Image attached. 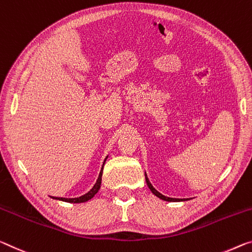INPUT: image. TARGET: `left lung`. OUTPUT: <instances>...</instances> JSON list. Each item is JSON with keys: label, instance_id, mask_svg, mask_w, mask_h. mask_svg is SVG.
<instances>
[{"label": "left lung", "instance_id": "1", "mask_svg": "<svg viewBox=\"0 0 252 252\" xmlns=\"http://www.w3.org/2000/svg\"><path fill=\"white\" fill-rule=\"evenodd\" d=\"M145 176H146V182H147L148 187H149L150 190L153 191V194H155L156 196L159 197L160 199H163V201H167V202H181V201H186V199H187V198H173V197L165 196V195L159 193V191L156 189L153 185H151V183L149 182V179H148V177H147V174H145Z\"/></svg>", "mask_w": 252, "mask_h": 252}]
</instances>
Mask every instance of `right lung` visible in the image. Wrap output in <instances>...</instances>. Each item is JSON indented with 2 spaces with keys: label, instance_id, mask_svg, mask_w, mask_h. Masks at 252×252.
<instances>
[{
  "label": "right lung",
  "instance_id": "add662e5",
  "mask_svg": "<svg viewBox=\"0 0 252 252\" xmlns=\"http://www.w3.org/2000/svg\"><path fill=\"white\" fill-rule=\"evenodd\" d=\"M106 158H107V157H106ZM106 158H105V160H106ZM105 160H104V162H105ZM103 166H104V163H103ZM103 166H102L101 171H99V175H98V178H97L96 183H95V185L93 186V189H92L89 191V193L84 194V195H82V196H79V197H75V198L54 197V196H50V197L54 198V199H59V201H63V202H68V203H84V202H87V201H89V199H91V198H93L94 195L96 194L97 191H98L99 187H101L102 174H103Z\"/></svg>",
  "mask_w": 252,
  "mask_h": 252
}]
</instances>
